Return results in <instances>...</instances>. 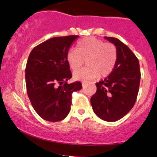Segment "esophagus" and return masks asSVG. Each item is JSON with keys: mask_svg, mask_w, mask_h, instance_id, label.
<instances>
[{"mask_svg": "<svg viewBox=\"0 0 157 157\" xmlns=\"http://www.w3.org/2000/svg\"><path fill=\"white\" fill-rule=\"evenodd\" d=\"M82 87H84V86H85V85H86V82H82Z\"/></svg>", "mask_w": 157, "mask_h": 157, "instance_id": "34e87169", "label": "esophagus"}]
</instances>
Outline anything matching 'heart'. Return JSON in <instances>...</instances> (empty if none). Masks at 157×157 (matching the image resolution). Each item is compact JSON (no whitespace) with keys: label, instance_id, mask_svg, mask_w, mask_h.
<instances>
[{"label":"heart","instance_id":"obj_1","mask_svg":"<svg viewBox=\"0 0 157 157\" xmlns=\"http://www.w3.org/2000/svg\"><path fill=\"white\" fill-rule=\"evenodd\" d=\"M118 59V51L113 43L89 37L81 39L77 50L70 49L67 53V61L73 71L78 70L86 60L87 66L74 74L77 80H88L107 77L114 70Z\"/></svg>","mask_w":157,"mask_h":157}]
</instances>
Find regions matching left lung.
<instances>
[{"label":"left lung","mask_w":157,"mask_h":157,"mask_svg":"<svg viewBox=\"0 0 157 157\" xmlns=\"http://www.w3.org/2000/svg\"><path fill=\"white\" fill-rule=\"evenodd\" d=\"M116 46L118 59L114 70L104 80L96 82L97 91L91 98L94 113L106 121H116L131 110L140 84L139 62L125 44L114 37L105 36Z\"/></svg>","instance_id":"8db88e82"}]
</instances>
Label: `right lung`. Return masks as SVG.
<instances>
[{
	"label": "right lung",
	"mask_w": 157,
	"mask_h": 157,
	"mask_svg": "<svg viewBox=\"0 0 157 157\" xmlns=\"http://www.w3.org/2000/svg\"><path fill=\"white\" fill-rule=\"evenodd\" d=\"M79 36L53 37L36 46L25 69L27 92L37 114L48 121H59L69 113L72 93L82 89L72 77L67 53Z\"/></svg>",
	"instance_id": "right-lung-1"
}]
</instances>
